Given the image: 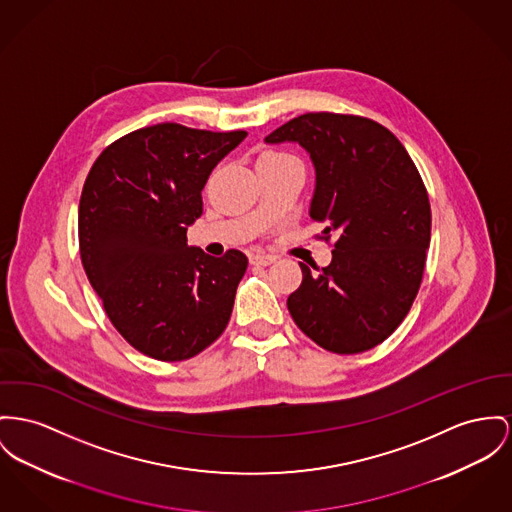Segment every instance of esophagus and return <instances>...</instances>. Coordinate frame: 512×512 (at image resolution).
Returning <instances> with one entry per match:
<instances>
[{
  "mask_svg": "<svg viewBox=\"0 0 512 512\" xmlns=\"http://www.w3.org/2000/svg\"><path fill=\"white\" fill-rule=\"evenodd\" d=\"M273 262H275V256H272V254H264V252L250 254V264L252 266H270Z\"/></svg>",
  "mask_w": 512,
  "mask_h": 512,
  "instance_id": "esophagus-1",
  "label": "esophagus"
}]
</instances>
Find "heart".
Segmentation results:
<instances>
[{"label":"heart","instance_id":"heart-1","mask_svg":"<svg viewBox=\"0 0 512 512\" xmlns=\"http://www.w3.org/2000/svg\"><path fill=\"white\" fill-rule=\"evenodd\" d=\"M264 155H268V157H289V155H285V153H275V151H268V153H264Z\"/></svg>","mask_w":512,"mask_h":512}]
</instances>
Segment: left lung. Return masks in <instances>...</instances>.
Masks as SVG:
<instances>
[{
    "label": "left lung",
    "mask_w": 512,
    "mask_h": 512,
    "mask_svg": "<svg viewBox=\"0 0 512 512\" xmlns=\"http://www.w3.org/2000/svg\"><path fill=\"white\" fill-rule=\"evenodd\" d=\"M266 141L310 153V217L324 223L318 239H336L330 266L299 262L303 281L287 299L295 324L332 353L373 349L408 316L423 279L431 205L421 174L400 139L365 116L307 112Z\"/></svg>",
    "instance_id": "1"
}]
</instances>
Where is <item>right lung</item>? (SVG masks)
Listing matches in <instances>:
<instances>
[{"mask_svg": "<svg viewBox=\"0 0 512 512\" xmlns=\"http://www.w3.org/2000/svg\"><path fill=\"white\" fill-rule=\"evenodd\" d=\"M246 137L163 122L112 141L79 200V254L120 336L157 361H184L229 324L248 258L188 246L215 165Z\"/></svg>", "mask_w": 512, "mask_h": 512, "instance_id": "add662e5", "label": "right lung"}]
</instances>
